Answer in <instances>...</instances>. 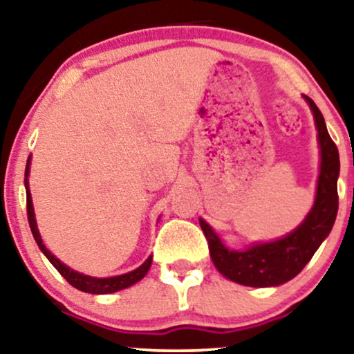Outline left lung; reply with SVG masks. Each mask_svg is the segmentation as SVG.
<instances>
[{
    "label": "left lung",
    "mask_w": 354,
    "mask_h": 354,
    "mask_svg": "<svg viewBox=\"0 0 354 354\" xmlns=\"http://www.w3.org/2000/svg\"><path fill=\"white\" fill-rule=\"evenodd\" d=\"M304 100L310 103L315 115L321 148V171L316 200L306 219L288 236L273 243L254 245L246 251L228 250L208 223L200 219L214 266L219 273L234 283L266 288L290 281L308 265L335 225L338 213V148L328 135L324 118L315 101L308 96H304Z\"/></svg>",
    "instance_id": "1"
}]
</instances>
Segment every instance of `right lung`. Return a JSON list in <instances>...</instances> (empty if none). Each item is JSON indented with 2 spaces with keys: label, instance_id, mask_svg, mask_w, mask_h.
I'll use <instances>...</instances> for the list:
<instances>
[{
  "label": "right lung",
  "instance_id": "obj_1",
  "mask_svg": "<svg viewBox=\"0 0 354 354\" xmlns=\"http://www.w3.org/2000/svg\"><path fill=\"white\" fill-rule=\"evenodd\" d=\"M28 173H30V160H28L26 169H24V176H26V180H24V186H26V211H28V223H30L31 233H33L35 241L38 243L39 250L43 251L44 256L50 259L51 265L59 271V274L63 276L71 286H75L76 290L80 291H84V293L108 295V293H115V291L124 290V288L131 286V284H135L140 281V279L145 278V274L148 273L149 266H151V256H149V258L146 259L138 270L129 271V273L121 274V276H113V278H91V276L81 274L78 271H73L66 265H63L58 258H55V256L46 250V246L43 245L41 236H39V231L36 228L33 203H31V193H30V188H28Z\"/></svg>",
  "mask_w": 354,
  "mask_h": 354
}]
</instances>
